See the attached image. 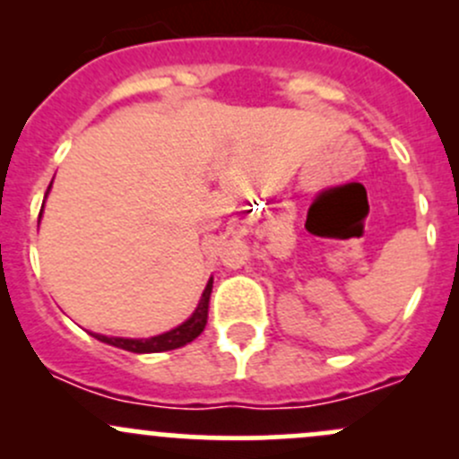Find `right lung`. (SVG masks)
Returning a JSON list of instances; mask_svg holds the SVG:
<instances>
[{"label":"right lung","mask_w":459,"mask_h":459,"mask_svg":"<svg viewBox=\"0 0 459 459\" xmlns=\"http://www.w3.org/2000/svg\"><path fill=\"white\" fill-rule=\"evenodd\" d=\"M50 188V186H48ZM41 215V212H39ZM211 290H212V280L208 281L206 289H204L200 304H197L195 313L186 319L184 324H179L178 328L169 333H161V335L151 337V340H126V337H106L92 333V337H97L100 342L110 346H117V349L131 351V353H161V351H173L179 346L188 344V342L195 340L197 335L204 331L208 319V302H211Z\"/></svg>","instance_id":"obj_1"}]
</instances>
